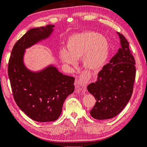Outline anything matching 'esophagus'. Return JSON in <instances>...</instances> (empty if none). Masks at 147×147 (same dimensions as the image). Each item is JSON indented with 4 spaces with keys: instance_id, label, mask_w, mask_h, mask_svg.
<instances>
[{
    "instance_id": "esophagus-1",
    "label": "esophagus",
    "mask_w": 147,
    "mask_h": 147,
    "mask_svg": "<svg viewBox=\"0 0 147 147\" xmlns=\"http://www.w3.org/2000/svg\"><path fill=\"white\" fill-rule=\"evenodd\" d=\"M88 80H87V77L86 76H81L80 78L76 80L75 82V87L77 90L82 93H85L86 91V85L87 82H88Z\"/></svg>"
}]
</instances>
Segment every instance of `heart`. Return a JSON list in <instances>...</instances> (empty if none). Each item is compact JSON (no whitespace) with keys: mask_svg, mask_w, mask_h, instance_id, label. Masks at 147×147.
Segmentation results:
<instances>
[{"mask_svg":"<svg viewBox=\"0 0 147 147\" xmlns=\"http://www.w3.org/2000/svg\"><path fill=\"white\" fill-rule=\"evenodd\" d=\"M65 50H61L60 56L65 63L75 65L76 59L83 57L87 68L97 70L104 66L108 56L109 44L105 36L94 32H83L69 37Z\"/></svg>","mask_w":147,"mask_h":147,"instance_id":"1","label":"heart"}]
</instances>
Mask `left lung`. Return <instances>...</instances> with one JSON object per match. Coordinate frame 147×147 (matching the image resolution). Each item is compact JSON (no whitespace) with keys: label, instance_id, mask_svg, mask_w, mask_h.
Segmentation results:
<instances>
[{"label":"left lung","instance_id":"obj_1","mask_svg":"<svg viewBox=\"0 0 147 147\" xmlns=\"http://www.w3.org/2000/svg\"><path fill=\"white\" fill-rule=\"evenodd\" d=\"M121 48L98 74L97 81L88 85V90L95 98L91 115L98 120L114 117L123 110L133 93L136 61L129 43L118 34Z\"/></svg>","mask_w":147,"mask_h":147}]
</instances>
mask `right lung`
Listing matches in <instances>:
<instances>
[{
  "mask_svg": "<svg viewBox=\"0 0 147 147\" xmlns=\"http://www.w3.org/2000/svg\"><path fill=\"white\" fill-rule=\"evenodd\" d=\"M53 24L29 30L14 45L9 59L8 73L17 106L32 120H57L67 96L74 91V78L64 75L50 66L38 73L28 70L23 63L24 49L48 38Z\"/></svg>",
  "mask_w": 147,
  "mask_h": 147,
  "instance_id": "add662e5",
  "label": "right lung"
}]
</instances>
